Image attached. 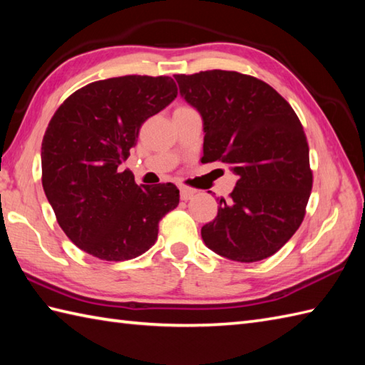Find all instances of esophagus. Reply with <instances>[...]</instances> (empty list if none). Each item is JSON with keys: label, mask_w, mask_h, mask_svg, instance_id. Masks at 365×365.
I'll return each mask as SVG.
<instances>
[{"label": "esophagus", "mask_w": 365, "mask_h": 365, "mask_svg": "<svg viewBox=\"0 0 365 365\" xmlns=\"http://www.w3.org/2000/svg\"><path fill=\"white\" fill-rule=\"evenodd\" d=\"M195 195H196V191L188 190V188H180V199L182 200H190L195 197Z\"/></svg>", "instance_id": "1"}]
</instances>
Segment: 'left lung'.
<instances>
[{
    "label": "left lung",
    "instance_id": "1",
    "mask_svg": "<svg viewBox=\"0 0 365 365\" xmlns=\"http://www.w3.org/2000/svg\"><path fill=\"white\" fill-rule=\"evenodd\" d=\"M204 122V163L222 161L238 180L204 243L235 262L277 252L301 226L312 190L309 145L297 113L265 81L227 71L175 75Z\"/></svg>",
    "mask_w": 365,
    "mask_h": 365
}]
</instances>
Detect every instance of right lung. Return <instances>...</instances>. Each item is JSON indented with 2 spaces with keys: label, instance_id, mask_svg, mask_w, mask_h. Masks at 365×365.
Here are the masks:
<instances>
[{
  "label": "right lung",
  "instance_id": "right-lung-1",
  "mask_svg": "<svg viewBox=\"0 0 365 365\" xmlns=\"http://www.w3.org/2000/svg\"><path fill=\"white\" fill-rule=\"evenodd\" d=\"M175 97L170 76L127 75L88 84L54 113L42 141V187L61 229L84 252L135 259L178 205L175 185L138 187L119 169L143 123Z\"/></svg>",
  "mask_w": 365,
  "mask_h": 365
}]
</instances>
